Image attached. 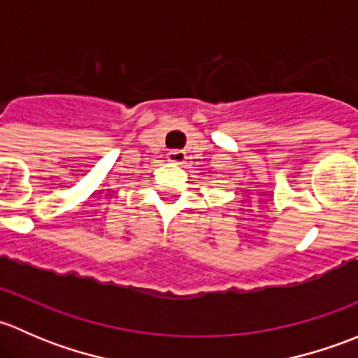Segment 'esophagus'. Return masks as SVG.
Returning a JSON list of instances; mask_svg holds the SVG:
<instances>
[{
	"instance_id": "34e87169",
	"label": "esophagus",
	"mask_w": 358,
	"mask_h": 358,
	"mask_svg": "<svg viewBox=\"0 0 358 358\" xmlns=\"http://www.w3.org/2000/svg\"><path fill=\"white\" fill-rule=\"evenodd\" d=\"M168 161L173 162V164H183L187 159V154L183 150H169L168 152Z\"/></svg>"
}]
</instances>
